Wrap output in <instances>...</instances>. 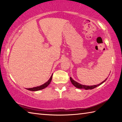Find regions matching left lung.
Listing matches in <instances>:
<instances>
[{"label": "left lung", "instance_id": "1", "mask_svg": "<svg viewBox=\"0 0 122 122\" xmlns=\"http://www.w3.org/2000/svg\"><path fill=\"white\" fill-rule=\"evenodd\" d=\"M107 78H106V80H104V81H103V82H101V83L98 84H97V85H94V86H86V85H83V84H81L79 83H78L75 81H74V80L71 77H70V80H71V83L73 84V85L75 86L76 88H79V89H86V90H88V89H94L95 88L97 87V86H100L101 84H102V83H104V82L106 81L107 80Z\"/></svg>", "mask_w": 122, "mask_h": 122}]
</instances>
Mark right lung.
<instances>
[{
  "instance_id": "1",
  "label": "right lung",
  "mask_w": 122,
  "mask_h": 122,
  "mask_svg": "<svg viewBox=\"0 0 122 122\" xmlns=\"http://www.w3.org/2000/svg\"><path fill=\"white\" fill-rule=\"evenodd\" d=\"M52 76H53V74L51 76V77L48 80V81L46 82V83H45L44 84H42V85H41L39 86H36V87H34V88H27L26 89L30 90V91H34H34H38V90H42V89H43L46 88L47 86H48L49 84H50L51 82V79H52Z\"/></svg>"
}]
</instances>
